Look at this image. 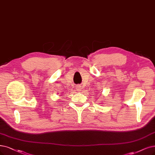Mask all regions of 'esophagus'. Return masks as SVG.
I'll list each match as a JSON object with an SVG mask.
<instances>
[{"label": "esophagus", "instance_id": "34e87169", "mask_svg": "<svg viewBox=\"0 0 155 155\" xmlns=\"http://www.w3.org/2000/svg\"><path fill=\"white\" fill-rule=\"evenodd\" d=\"M77 89H78V90L81 89V86H80V85H78V86H77Z\"/></svg>", "mask_w": 155, "mask_h": 155}]
</instances>
